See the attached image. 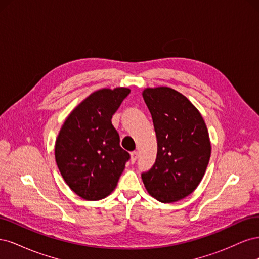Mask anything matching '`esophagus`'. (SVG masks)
<instances>
[{"label":"esophagus","instance_id":"obj_1","mask_svg":"<svg viewBox=\"0 0 259 259\" xmlns=\"http://www.w3.org/2000/svg\"><path fill=\"white\" fill-rule=\"evenodd\" d=\"M137 158H138V152H137V151H133V152L131 153V162H132V163H135L136 160H137Z\"/></svg>","mask_w":259,"mask_h":259}]
</instances>
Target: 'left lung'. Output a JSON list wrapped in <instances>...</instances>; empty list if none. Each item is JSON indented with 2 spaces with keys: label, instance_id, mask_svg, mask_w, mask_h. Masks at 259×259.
<instances>
[{
  "label": "left lung",
  "instance_id": "obj_1",
  "mask_svg": "<svg viewBox=\"0 0 259 259\" xmlns=\"http://www.w3.org/2000/svg\"><path fill=\"white\" fill-rule=\"evenodd\" d=\"M158 142L153 166L142 178L148 193L162 203H173L192 193L210 158L204 120L187 97L161 86L143 92Z\"/></svg>",
  "mask_w": 259,
  "mask_h": 259
}]
</instances>
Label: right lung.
I'll return each instance as SVG.
<instances>
[{
	"instance_id": "1",
	"label": "right lung",
	"mask_w": 259,
	"mask_h": 259,
	"mask_svg": "<svg viewBox=\"0 0 259 259\" xmlns=\"http://www.w3.org/2000/svg\"><path fill=\"white\" fill-rule=\"evenodd\" d=\"M130 93L125 88L92 93L73 109L60 128L55 159L66 184L84 200L108 197L130 160L111 122Z\"/></svg>"
}]
</instances>
